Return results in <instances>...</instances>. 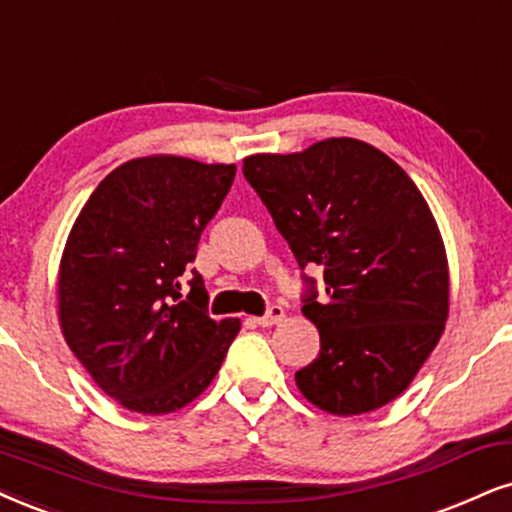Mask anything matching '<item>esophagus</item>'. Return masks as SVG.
<instances>
[{"instance_id": "obj_1", "label": "esophagus", "mask_w": 512, "mask_h": 512, "mask_svg": "<svg viewBox=\"0 0 512 512\" xmlns=\"http://www.w3.org/2000/svg\"><path fill=\"white\" fill-rule=\"evenodd\" d=\"M282 318H285V308L275 304V306H270L268 311L261 315V318H254V323H256V325H261V327H270V325H277V323H280Z\"/></svg>"}]
</instances>
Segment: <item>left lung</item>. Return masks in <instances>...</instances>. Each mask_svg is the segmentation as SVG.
<instances>
[{
    "instance_id": "1",
    "label": "left lung",
    "mask_w": 512,
    "mask_h": 512,
    "mask_svg": "<svg viewBox=\"0 0 512 512\" xmlns=\"http://www.w3.org/2000/svg\"><path fill=\"white\" fill-rule=\"evenodd\" d=\"M244 178L304 275V315L320 353L296 387L332 415L387 406L413 382L449 318V263L439 227L406 170L351 137L299 154H254Z\"/></svg>"
}]
</instances>
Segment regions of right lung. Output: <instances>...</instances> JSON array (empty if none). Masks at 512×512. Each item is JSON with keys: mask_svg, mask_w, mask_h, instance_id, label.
Instances as JSON below:
<instances>
[{"mask_svg": "<svg viewBox=\"0 0 512 512\" xmlns=\"http://www.w3.org/2000/svg\"><path fill=\"white\" fill-rule=\"evenodd\" d=\"M237 168L144 156L111 170L75 220L59 268L66 344L104 394L144 415L194 401L220 370L239 320L208 315L192 270Z\"/></svg>", "mask_w": 512, "mask_h": 512, "instance_id": "obj_1", "label": "right lung"}]
</instances>
